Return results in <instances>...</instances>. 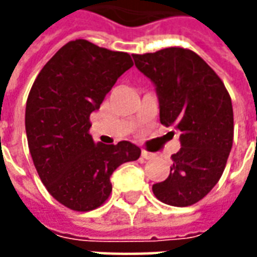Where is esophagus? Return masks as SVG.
<instances>
[{"label": "esophagus", "instance_id": "obj_1", "mask_svg": "<svg viewBox=\"0 0 257 257\" xmlns=\"http://www.w3.org/2000/svg\"><path fill=\"white\" fill-rule=\"evenodd\" d=\"M142 157H143L145 160H151V158H154V154L147 150H142Z\"/></svg>", "mask_w": 257, "mask_h": 257}]
</instances>
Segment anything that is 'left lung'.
I'll return each mask as SVG.
<instances>
[{
	"mask_svg": "<svg viewBox=\"0 0 257 257\" xmlns=\"http://www.w3.org/2000/svg\"><path fill=\"white\" fill-rule=\"evenodd\" d=\"M132 56L156 85L161 123L180 132L182 149L171 157L169 176L154 184L153 193L164 204L190 206L215 187L226 168L234 138L231 97L219 75L190 49Z\"/></svg>",
	"mask_w": 257,
	"mask_h": 257,
	"instance_id": "8db88e82",
	"label": "left lung"
}]
</instances>
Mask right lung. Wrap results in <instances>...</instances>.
Masks as SVG:
<instances>
[{
  "label": "right lung",
  "mask_w": 257,
  "mask_h": 257,
  "mask_svg": "<svg viewBox=\"0 0 257 257\" xmlns=\"http://www.w3.org/2000/svg\"><path fill=\"white\" fill-rule=\"evenodd\" d=\"M134 62L86 41L67 42L37 75L26 104V134L38 176L48 193L68 209L88 212L111 194L110 176L136 161L140 149L93 143L92 112Z\"/></svg>",
  "instance_id": "right-lung-1"
}]
</instances>
